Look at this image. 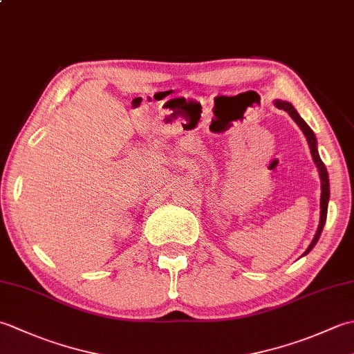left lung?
I'll list each match as a JSON object with an SVG mask.
<instances>
[{
  "mask_svg": "<svg viewBox=\"0 0 354 354\" xmlns=\"http://www.w3.org/2000/svg\"><path fill=\"white\" fill-rule=\"evenodd\" d=\"M275 106L278 109H283L288 112V114L295 120V123L301 127V131L304 132L306 138H307V142H309V147H310V153L313 156V161L315 164H317V167L319 170V176H321V219H319V227H318V231L317 234H315L312 243L309 245V248H307L306 252H310L312 248L317 245L318 239L321 236L322 232V228H324V223H326V219H327V205H328V196H330V185H328V173H327V169L324 162L321 161L319 158V153H318V149H317V138H315V133L313 131L310 129L309 126H307V123L304 122V120L298 115V112L295 111V108L292 106V104L289 102H281V100H275Z\"/></svg>",
  "mask_w": 354,
  "mask_h": 354,
  "instance_id": "obj_1",
  "label": "left lung"
}]
</instances>
